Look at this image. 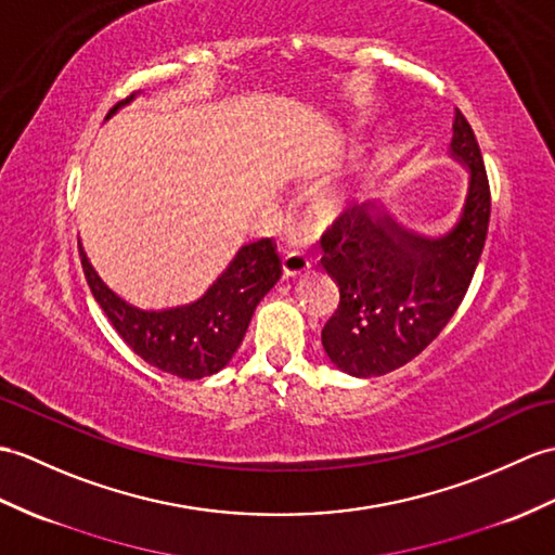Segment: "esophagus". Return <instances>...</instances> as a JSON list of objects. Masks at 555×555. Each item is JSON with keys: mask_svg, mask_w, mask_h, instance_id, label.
<instances>
[{"mask_svg": "<svg viewBox=\"0 0 555 555\" xmlns=\"http://www.w3.org/2000/svg\"><path fill=\"white\" fill-rule=\"evenodd\" d=\"M309 269V260H307V255H302V253H298V250H293V253H286L283 255V260H281V272H283V279H295V276H300V274H305Z\"/></svg>", "mask_w": 555, "mask_h": 555, "instance_id": "obj_1", "label": "esophagus"}]
</instances>
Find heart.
<instances>
[{
    "label": "heart",
    "mask_w": 555,
    "mask_h": 555,
    "mask_svg": "<svg viewBox=\"0 0 555 555\" xmlns=\"http://www.w3.org/2000/svg\"><path fill=\"white\" fill-rule=\"evenodd\" d=\"M338 205H340V193H328L324 203H321V208H324L326 212H333V210H338Z\"/></svg>",
    "instance_id": "heart-1"
}]
</instances>
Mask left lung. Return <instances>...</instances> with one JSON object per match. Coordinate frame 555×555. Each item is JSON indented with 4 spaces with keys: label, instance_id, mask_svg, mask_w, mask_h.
Instances as JSON below:
<instances>
[{
    "label": "left lung",
    "instance_id": "8db88e82",
    "mask_svg": "<svg viewBox=\"0 0 555 555\" xmlns=\"http://www.w3.org/2000/svg\"><path fill=\"white\" fill-rule=\"evenodd\" d=\"M452 156L470 186L459 224L425 238L366 205L345 208L321 234L326 272L340 302L321 331L331 362L357 378L385 376L411 362L454 317L485 248L492 196L473 127L456 108Z\"/></svg>",
    "mask_w": 555,
    "mask_h": 555
}]
</instances>
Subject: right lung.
<instances>
[{"label":"right lung","instance_id":"obj_1","mask_svg":"<svg viewBox=\"0 0 555 555\" xmlns=\"http://www.w3.org/2000/svg\"><path fill=\"white\" fill-rule=\"evenodd\" d=\"M132 99L134 94L115 103L106 118ZM80 260L89 291L118 336L151 366L186 380L212 376L229 364L246 336L255 307L281 276L274 238H260L243 246L227 272L196 302L139 309L99 279L82 246Z\"/></svg>","mask_w":555,"mask_h":555}]
</instances>
